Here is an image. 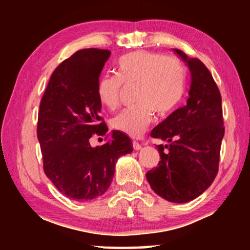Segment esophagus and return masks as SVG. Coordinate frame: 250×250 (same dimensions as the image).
I'll list each match as a JSON object with an SVG mask.
<instances>
[{"label":"esophagus","instance_id":"esophagus-1","mask_svg":"<svg viewBox=\"0 0 250 250\" xmlns=\"http://www.w3.org/2000/svg\"><path fill=\"white\" fill-rule=\"evenodd\" d=\"M132 146H133V149L135 150V151H139L142 147V146L140 145V143L139 142H137V141H133L132 142Z\"/></svg>","mask_w":250,"mask_h":250}]
</instances>
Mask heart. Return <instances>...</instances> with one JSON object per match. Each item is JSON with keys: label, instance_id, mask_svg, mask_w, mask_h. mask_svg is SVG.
I'll return each instance as SVG.
<instances>
[{"label": "heart", "instance_id": "1", "mask_svg": "<svg viewBox=\"0 0 250 250\" xmlns=\"http://www.w3.org/2000/svg\"><path fill=\"white\" fill-rule=\"evenodd\" d=\"M185 80V67L177 58L137 50L118 59L117 76L99 80L97 96L104 107L113 111L120 104L122 84L137 87V105L113 118L111 125L131 138H139L151 124L153 112L164 117L176 107L183 96Z\"/></svg>", "mask_w": 250, "mask_h": 250}]
</instances>
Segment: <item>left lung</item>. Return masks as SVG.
<instances>
[{"label":"left lung","mask_w":250,"mask_h":250,"mask_svg":"<svg viewBox=\"0 0 250 250\" xmlns=\"http://www.w3.org/2000/svg\"><path fill=\"white\" fill-rule=\"evenodd\" d=\"M174 52L191 71L189 97L184 107L151 131L152 138L168 145L156 146L161 161L146 173V180L164 200L186 203L204 193L216 177L225 128L221 92L209 70L200 59Z\"/></svg>","instance_id":"8db88e82"}]
</instances>
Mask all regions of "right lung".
I'll return each instance as SVG.
<instances>
[{
	"label": "right lung",
	"mask_w": 250,
	"mask_h": 250,
	"mask_svg": "<svg viewBox=\"0 0 250 250\" xmlns=\"http://www.w3.org/2000/svg\"><path fill=\"white\" fill-rule=\"evenodd\" d=\"M110 50L76 52L52 74L41 100L37 138L44 172L62 194L89 201L107 191L117 160L133 151L128 135L113 130L104 145L92 147V134L108 131L100 117L97 86Z\"/></svg>",
	"instance_id": "right-lung-1"
}]
</instances>
